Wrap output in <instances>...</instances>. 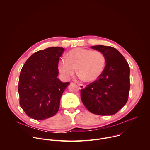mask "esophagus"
Returning <instances> with one entry per match:
<instances>
[{
    "mask_svg": "<svg viewBox=\"0 0 150 150\" xmlns=\"http://www.w3.org/2000/svg\"><path fill=\"white\" fill-rule=\"evenodd\" d=\"M85 86H84V85H83V84H79V88L80 89H84L85 88Z\"/></svg>",
    "mask_w": 150,
    "mask_h": 150,
    "instance_id": "1",
    "label": "esophagus"
}]
</instances>
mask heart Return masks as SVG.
Wrapping results in <instances>:
<instances>
[{"label": "heart", "instance_id": "1", "mask_svg": "<svg viewBox=\"0 0 150 150\" xmlns=\"http://www.w3.org/2000/svg\"><path fill=\"white\" fill-rule=\"evenodd\" d=\"M106 57L100 51L77 48L70 50L67 59H61L58 64L59 71L65 80L73 76L78 69L82 79L92 83L98 80L106 66Z\"/></svg>", "mask_w": 150, "mask_h": 150}]
</instances>
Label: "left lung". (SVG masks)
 <instances>
[{"label": "left lung", "mask_w": 150, "mask_h": 150, "mask_svg": "<svg viewBox=\"0 0 150 150\" xmlns=\"http://www.w3.org/2000/svg\"><path fill=\"white\" fill-rule=\"evenodd\" d=\"M102 52L106 64L99 77L81 90V99L92 113L110 115L125 106L130 89V68L123 55L115 48L102 45L92 46Z\"/></svg>", "instance_id": "left-lung-1"}]
</instances>
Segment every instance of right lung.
Returning <instances> with one entry per match:
<instances>
[{"instance_id":"1","label":"right lung","mask_w":150,"mask_h":150,"mask_svg":"<svg viewBox=\"0 0 150 150\" xmlns=\"http://www.w3.org/2000/svg\"><path fill=\"white\" fill-rule=\"evenodd\" d=\"M64 51L62 47H49L37 51L23 66L18 86L20 105L30 118L43 120L58 111L62 95L70 84L57 77Z\"/></svg>"}]
</instances>
